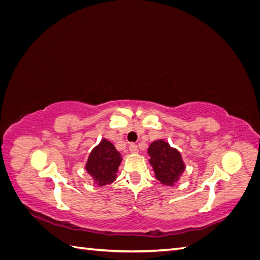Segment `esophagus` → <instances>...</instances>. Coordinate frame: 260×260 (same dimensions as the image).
Masks as SVG:
<instances>
[{
    "instance_id": "34e87169",
    "label": "esophagus",
    "mask_w": 260,
    "mask_h": 260,
    "mask_svg": "<svg viewBox=\"0 0 260 260\" xmlns=\"http://www.w3.org/2000/svg\"><path fill=\"white\" fill-rule=\"evenodd\" d=\"M129 149H130V152H131L132 154H138V153H139V147H138L137 144H133V143L130 144Z\"/></svg>"
}]
</instances>
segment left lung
<instances>
[{"label": "left lung", "instance_id": "8db88e82", "mask_svg": "<svg viewBox=\"0 0 260 260\" xmlns=\"http://www.w3.org/2000/svg\"><path fill=\"white\" fill-rule=\"evenodd\" d=\"M148 154L156 179L165 185H174L185 168L181 154L162 140L153 142L148 147Z\"/></svg>", "mask_w": 260, "mask_h": 260}]
</instances>
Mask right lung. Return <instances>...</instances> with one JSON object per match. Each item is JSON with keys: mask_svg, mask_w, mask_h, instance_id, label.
<instances>
[{"mask_svg": "<svg viewBox=\"0 0 260 260\" xmlns=\"http://www.w3.org/2000/svg\"><path fill=\"white\" fill-rule=\"evenodd\" d=\"M120 162V154L115 146L109 141L102 140L101 143L91 152L85 169L98 185L103 186L115 181Z\"/></svg>", "mask_w": 260, "mask_h": 260, "instance_id": "1", "label": "right lung"}]
</instances>
